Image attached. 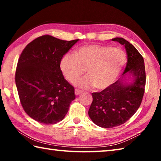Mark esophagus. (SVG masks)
<instances>
[{"label":"esophagus","instance_id":"esophagus-1","mask_svg":"<svg viewBox=\"0 0 161 161\" xmlns=\"http://www.w3.org/2000/svg\"><path fill=\"white\" fill-rule=\"evenodd\" d=\"M75 95H77V96H78V95H80V94L82 93V92H81V91H80V90H78V89H75Z\"/></svg>","mask_w":161,"mask_h":161}]
</instances>
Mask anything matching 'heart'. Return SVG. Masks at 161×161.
I'll return each instance as SVG.
<instances>
[{
  "instance_id": "obj_1",
  "label": "heart",
  "mask_w": 161,
  "mask_h": 161,
  "mask_svg": "<svg viewBox=\"0 0 161 161\" xmlns=\"http://www.w3.org/2000/svg\"><path fill=\"white\" fill-rule=\"evenodd\" d=\"M126 61V54L121 49L86 45L79 48L75 54H64L60 61V69L71 83L75 82L86 70V77L76 81L75 85L82 89L94 86L96 90H103L115 81Z\"/></svg>"
}]
</instances>
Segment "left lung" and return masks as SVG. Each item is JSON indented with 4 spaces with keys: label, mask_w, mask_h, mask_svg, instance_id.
<instances>
[{
    "label": "left lung",
    "mask_w": 161,
    "mask_h": 161,
    "mask_svg": "<svg viewBox=\"0 0 161 161\" xmlns=\"http://www.w3.org/2000/svg\"><path fill=\"white\" fill-rule=\"evenodd\" d=\"M112 40L126 48L127 63L123 75L131 73L134 80L131 84L125 85L119 80L107 89L92 94L93 101L89 116L95 124L106 129L124 124L136 112L142 102L146 80L144 60L139 52L124 38Z\"/></svg>",
    "instance_id": "1"
}]
</instances>
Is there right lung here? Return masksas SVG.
Instances as JSON below:
<instances>
[{
	"mask_svg": "<svg viewBox=\"0 0 161 161\" xmlns=\"http://www.w3.org/2000/svg\"><path fill=\"white\" fill-rule=\"evenodd\" d=\"M78 40L42 35L30 42L19 58L15 79L21 105L40 123L62 121L75 99V88L64 78L60 61Z\"/></svg>",
	"mask_w": 161,
	"mask_h": 161,
	"instance_id": "add662e5",
	"label": "right lung"
}]
</instances>
